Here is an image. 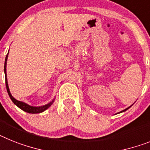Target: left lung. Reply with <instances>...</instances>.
<instances>
[{
    "instance_id": "8db88e82",
    "label": "left lung",
    "mask_w": 150,
    "mask_h": 150,
    "mask_svg": "<svg viewBox=\"0 0 150 150\" xmlns=\"http://www.w3.org/2000/svg\"><path fill=\"white\" fill-rule=\"evenodd\" d=\"M131 106H132V105H131ZM131 106H130V107H131ZM130 107H129V108H126L125 110H122V111H121V112H124V111H125V110H128V109H129V108H130ZM121 112H120V113H121Z\"/></svg>"
}]
</instances>
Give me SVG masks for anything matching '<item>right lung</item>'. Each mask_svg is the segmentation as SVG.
I'll return each instance as SVG.
<instances>
[{
	"label": "right lung",
	"instance_id": "1",
	"mask_svg": "<svg viewBox=\"0 0 150 150\" xmlns=\"http://www.w3.org/2000/svg\"><path fill=\"white\" fill-rule=\"evenodd\" d=\"M7 56H8V53L6 56V58H5V62H4V73H5V83H6V88H7V93H8L9 96L11 98V100L13 101V104H16L19 108H21V110H23V111H26L27 113H30V114H38V113H41V112L46 110V109L50 108L52 105V104L53 103L54 100H52V101L50 103H49L46 105H44V106L41 107H33L30 106L24 102H22V101H19V100H16V99L13 98L12 95H11V92H10V90H9V87L8 84H7V73H6V67H7Z\"/></svg>",
	"mask_w": 150,
	"mask_h": 150
}]
</instances>
